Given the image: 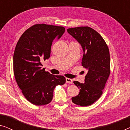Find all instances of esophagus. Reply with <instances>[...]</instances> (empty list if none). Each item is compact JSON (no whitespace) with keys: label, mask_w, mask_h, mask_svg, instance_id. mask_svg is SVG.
Returning <instances> with one entry per match:
<instances>
[{"label":"esophagus","mask_w":130,"mask_h":130,"mask_svg":"<svg viewBox=\"0 0 130 130\" xmlns=\"http://www.w3.org/2000/svg\"><path fill=\"white\" fill-rule=\"evenodd\" d=\"M66 83H70V84L73 83V80L69 79V78H66Z\"/></svg>","instance_id":"esophagus-1"}]
</instances>
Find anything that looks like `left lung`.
<instances>
[{
	"mask_svg": "<svg viewBox=\"0 0 130 130\" xmlns=\"http://www.w3.org/2000/svg\"><path fill=\"white\" fill-rule=\"evenodd\" d=\"M67 32L82 47V65L88 70L85 83L73 82L80 92L79 95L72 98V102L81 106L90 105L102 95L109 77V49L101 35L88 26L69 28Z\"/></svg>",
	"mask_w": 130,
	"mask_h": 130,
	"instance_id": "1",
	"label": "left lung"
}]
</instances>
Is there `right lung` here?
I'll return each mask as SVG.
<instances>
[{
    "label": "right lung",
    "mask_w": 130,
    "mask_h": 130,
    "mask_svg": "<svg viewBox=\"0 0 130 130\" xmlns=\"http://www.w3.org/2000/svg\"><path fill=\"white\" fill-rule=\"evenodd\" d=\"M65 31L63 26L36 24L23 33L13 54V72L17 83L27 100L35 105L52 101L57 85L66 82L63 76L53 75L42 68L50 58L52 42Z\"/></svg>",
    "instance_id": "1"
}]
</instances>
